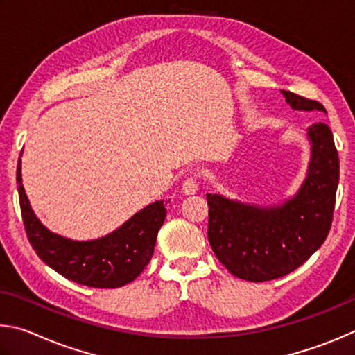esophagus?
Returning a JSON list of instances; mask_svg holds the SVG:
<instances>
[{
    "instance_id": "obj_1",
    "label": "esophagus",
    "mask_w": 355,
    "mask_h": 355,
    "mask_svg": "<svg viewBox=\"0 0 355 355\" xmlns=\"http://www.w3.org/2000/svg\"><path fill=\"white\" fill-rule=\"evenodd\" d=\"M182 191L185 195H193L198 191V179L195 176H190L182 182Z\"/></svg>"
}]
</instances>
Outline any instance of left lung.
<instances>
[{
  "label": "left lung",
  "instance_id": "8db88e82",
  "mask_svg": "<svg viewBox=\"0 0 355 355\" xmlns=\"http://www.w3.org/2000/svg\"><path fill=\"white\" fill-rule=\"evenodd\" d=\"M295 110H321L313 99L282 90ZM307 135L312 159L297 193L281 206H250L207 195V237L216 259L234 276L251 282L282 277L301 266L324 243L332 226L340 162L332 130L315 123Z\"/></svg>",
  "mask_w": 355,
  "mask_h": 355
}]
</instances>
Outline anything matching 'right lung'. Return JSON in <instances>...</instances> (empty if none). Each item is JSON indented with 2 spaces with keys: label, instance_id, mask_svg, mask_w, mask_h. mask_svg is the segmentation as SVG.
<instances>
[{
  "label": "right lung",
  "instance_id": "obj_1",
  "mask_svg": "<svg viewBox=\"0 0 355 355\" xmlns=\"http://www.w3.org/2000/svg\"><path fill=\"white\" fill-rule=\"evenodd\" d=\"M17 182L29 243L37 256L59 275L87 287L118 288L139 277L151 260L157 232L166 216L164 201L149 204L105 237L74 241L48 231L34 215L21 185L20 160Z\"/></svg>",
  "mask_w": 355,
  "mask_h": 355
}]
</instances>
